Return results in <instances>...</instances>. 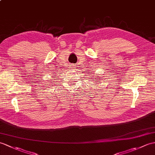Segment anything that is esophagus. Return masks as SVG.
<instances>
[{
	"mask_svg": "<svg viewBox=\"0 0 155 155\" xmlns=\"http://www.w3.org/2000/svg\"><path fill=\"white\" fill-rule=\"evenodd\" d=\"M76 68H77V67H76V65H75V64H73V65H72L71 67V70H76Z\"/></svg>",
	"mask_w": 155,
	"mask_h": 155,
	"instance_id": "obj_1",
	"label": "esophagus"
}]
</instances>
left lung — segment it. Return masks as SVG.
Wrapping results in <instances>:
<instances>
[{"instance_id":"8db88e82","label":"left lung","mask_w":155,"mask_h":155,"mask_svg":"<svg viewBox=\"0 0 155 155\" xmlns=\"http://www.w3.org/2000/svg\"><path fill=\"white\" fill-rule=\"evenodd\" d=\"M96 79H97V78H96Z\"/></svg>"}]
</instances>
